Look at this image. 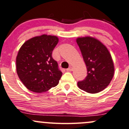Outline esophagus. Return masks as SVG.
<instances>
[{"mask_svg":"<svg viewBox=\"0 0 129 129\" xmlns=\"http://www.w3.org/2000/svg\"><path fill=\"white\" fill-rule=\"evenodd\" d=\"M73 70V68L72 67H69V68H68L67 69V71H68V72H70V71H72V70Z\"/></svg>","mask_w":129,"mask_h":129,"instance_id":"esophagus-1","label":"esophagus"}]
</instances>
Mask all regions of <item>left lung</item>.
Here are the masks:
<instances>
[{"label": "left lung", "instance_id": "1", "mask_svg": "<svg viewBox=\"0 0 129 129\" xmlns=\"http://www.w3.org/2000/svg\"><path fill=\"white\" fill-rule=\"evenodd\" d=\"M86 64L88 75L78 82V88L94 94L104 89L110 83L114 74V65L106 46L92 36L76 39Z\"/></svg>", "mask_w": 129, "mask_h": 129}]
</instances>
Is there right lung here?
I'll return each instance as SVG.
<instances>
[{"label":"right lung","mask_w":129,"mask_h":129,"mask_svg":"<svg viewBox=\"0 0 129 129\" xmlns=\"http://www.w3.org/2000/svg\"><path fill=\"white\" fill-rule=\"evenodd\" d=\"M58 42L57 36L42 35L27 40L20 48L17 73L27 89L41 93L58 85L62 73L52 57Z\"/></svg>","instance_id":"add662e5"}]
</instances>
